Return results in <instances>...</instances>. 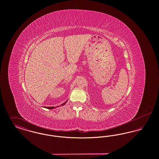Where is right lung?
I'll return each mask as SVG.
<instances>
[{
  "label": "right lung",
  "instance_id": "1",
  "mask_svg": "<svg viewBox=\"0 0 159 159\" xmlns=\"http://www.w3.org/2000/svg\"><path fill=\"white\" fill-rule=\"evenodd\" d=\"M68 101V100H67ZM67 101H66L64 103H63L62 104V106H63V105H64L66 102H67ZM58 107V106H57ZM45 108H48V109H53V108H57V107H45Z\"/></svg>",
  "mask_w": 159,
  "mask_h": 159
}]
</instances>
